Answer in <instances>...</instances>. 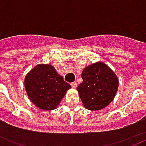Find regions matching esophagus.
I'll return each mask as SVG.
<instances>
[{
	"instance_id": "1",
	"label": "esophagus",
	"mask_w": 146,
	"mask_h": 146,
	"mask_svg": "<svg viewBox=\"0 0 146 146\" xmlns=\"http://www.w3.org/2000/svg\"><path fill=\"white\" fill-rule=\"evenodd\" d=\"M71 87H72L73 88H76V87H77V84H76V82L71 83Z\"/></svg>"
}]
</instances>
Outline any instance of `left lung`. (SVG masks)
<instances>
[{"label":"left lung","mask_w":146,"mask_h":146,"mask_svg":"<svg viewBox=\"0 0 146 146\" xmlns=\"http://www.w3.org/2000/svg\"><path fill=\"white\" fill-rule=\"evenodd\" d=\"M83 82L76 90L83 104L89 110L106 107L115 97L119 81L113 70L104 62H95L84 69Z\"/></svg>","instance_id":"left-lung-1"}]
</instances>
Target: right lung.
Listing matches in <instances>:
<instances>
[{
	"label": "right lung",
	"instance_id": "1",
	"mask_svg": "<svg viewBox=\"0 0 146 146\" xmlns=\"http://www.w3.org/2000/svg\"><path fill=\"white\" fill-rule=\"evenodd\" d=\"M30 101L43 110L56 109L71 86L64 81L51 65L39 64L28 73L24 80Z\"/></svg>",
	"mask_w": 146,
	"mask_h": 146
}]
</instances>
